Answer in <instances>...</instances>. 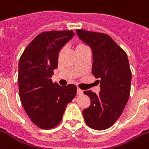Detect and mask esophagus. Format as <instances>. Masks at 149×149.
<instances>
[{
  "instance_id": "34e87169",
  "label": "esophagus",
  "mask_w": 149,
  "mask_h": 149,
  "mask_svg": "<svg viewBox=\"0 0 149 149\" xmlns=\"http://www.w3.org/2000/svg\"><path fill=\"white\" fill-rule=\"evenodd\" d=\"M83 91L82 90V89H79V88L77 89V95H82V94H83Z\"/></svg>"
}]
</instances>
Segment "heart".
Here are the masks:
<instances>
[{
	"instance_id": "b5f03b06",
	"label": "heart",
	"mask_w": 149,
	"mask_h": 149,
	"mask_svg": "<svg viewBox=\"0 0 149 149\" xmlns=\"http://www.w3.org/2000/svg\"><path fill=\"white\" fill-rule=\"evenodd\" d=\"M87 46L86 44L83 43H78L76 45V49H77V51L78 50H80V49H85V48H87Z\"/></svg>"
}]
</instances>
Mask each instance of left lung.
Returning a JSON list of instances; mask_svg holds the SVG:
<instances>
[{
  "label": "left lung",
  "instance_id": "8db88e82",
  "mask_svg": "<svg viewBox=\"0 0 149 149\" xmlns=\"http://www.w3.org/2000/svg\"><path fill=\"white\" fill-rule=\"evenodd\" d=\"M76 31L79 39L92 49V73L100 79L99 95L91 90L83 93L91 101V105L83 110L84 120L92 129L104 130L116 122L129 100L132 72L128 56L106 33L79 29Z\"/></svg>",
  "mask_w": 149,
  "mask_h": 149
}]
</instances>
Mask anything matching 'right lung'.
Returning <instances> with one entry per match:
<instances>
[{
	"label": "right lung",
	"mask_w": 149,
	"mask_h": 149,
	"mask_svg": "<svg viewBox=\"0 0 149 149\" xmlns=\"http://www.w3.org/2000/svg\"><path fill=\"white\" fill-rule=\"evenodd\" d=\"M74 36L72 31L40 33L24 49L19 60V95L25 112L40 129H50L62 120L67 104L77 94V86H60L52 82L58 54Z\"/></svg>",
	"instance_id": "1"
}]
</instances>
